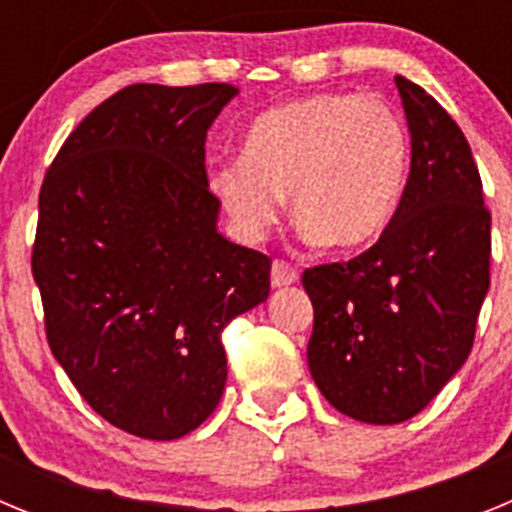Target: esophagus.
<instances>
[{
    "label": "esophagus",
    "mask_w": 512,
    "mask_h": 512,
    "mask_svg": "<svg viewBox=\"0 0 512 512\" xmlns=\"http://www.w3.org/2000/svg\"><path fill=\"white\" fill-rule=\"evenodd\" d=\"M297 279H300V274L289 261L277 259L271 264V287H287V284H295Z\"/></svg>",
    "instance_id": "obj_1"
}]
</instances>
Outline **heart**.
Wrapping results in <instances>:
<instances>
[{
    "label": "heart",
    "mask_w": 512,
    "mask_h": 512,
    "mask_svg": "<svg viewBox=\"0 0 512 512\" xmlns=\"http://www.w3.org/2000/svg\"><path fill=\"white\" fill-rule=\"evenodd\" d=\"M410 135L374 94H310L271 107L248 128L241 164L212 174V192L246 241H261L289 197L305 241L369 246L405 189Z\"/></svg>",
    "instance_id": "b5f03b06"
}]
</instances>
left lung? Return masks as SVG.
<instances>
[{"label":"left lung","mask_w":512,"mask_h":512,"mask_svg":"<svg viewBox=\"0 0 512 512\" xmlns=\"http://www.w3.org/2000/svg\"><path fill=\"white\" fill-rule=\"evenodd\" d=\"M410 176L369 251L305 269L310 374L325 400L374 425L410 420L467 361L490 289V210L467 138L431 94L395 76Z\"/></svg>","instance_id":"left-lung-1"}]
</instances>
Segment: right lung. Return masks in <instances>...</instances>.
<instances>
[{
    "label": "right lung",
    "instance_id": "add662e5",
    "mask_svg": "<svg viewBox=\"0 0 512 512\" xmlns=\"http://www.w3.org/2000/svg\"><path fill=\"white\" fill-rule=\"evenodd\" d=\"M233 84H133L66 138L40 187L33 277L53 356L94 413L151 441L210 418L223 328L269 297L271 259L217 233L207 130Z\"/></svg>",
    "mask_w": 512,
    "mask_h": 512
}]
</instances>
